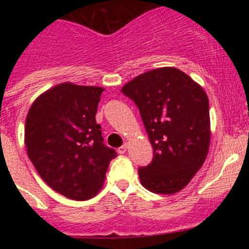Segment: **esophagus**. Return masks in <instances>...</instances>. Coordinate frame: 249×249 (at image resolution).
<instances>
[{
    "label": "esophagus",
    "mask_w": 249,
    "mask_h": 249,
    "mask_svg": "<svg viewBox=\"0 0 249 249\" xmlns=\"http://www.w3.org/2000/svg\"><path fill=\"white\" fill-rule=\"evenodd\" d=\"M126 149H127V144H124L122 145V147L118 148V153H119V154H124V153L126 152Z\"/></svg>",
    "instance_id": "1"
}]
</instances>
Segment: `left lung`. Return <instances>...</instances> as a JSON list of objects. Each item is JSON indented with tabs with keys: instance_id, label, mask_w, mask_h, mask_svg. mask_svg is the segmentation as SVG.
Returning a JSON list of instances; mask_svg holds the SVG:
<instances>
[{
	"instance_id": "left-lung-1",
	"label": "left lung",
	"mask_w": 249,
	"mask_h": 249,
	"mask_svg": "<svg viewBox=\"0 0 249 249\" xmlns=\"http://www.w3.org/2000/svg\"><path fill=\"white\" fill-rule=\"evenodd\" d=\"M139 107L154 150L140 167L141 184L157 194L182 190L200 170L211 141L208 97L200 84L175 67L140 74L122 88Z\"/></svg>"
}]
</instances>
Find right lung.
<instances>
[{
    "label": "right lung",
    "instance_id": "1",
    "mask_svg": "<svg viewBox=\"0 0 249 249\" xmlns=\"http://www.w3.org/2000/svg\"><path fill=\"white\" fill-rule=\"evenodd\" d=\"M104 88L61 83L39 95L25 123L27 155L42 179L59 194L78 201L104 187L110 160L95 115Z\"/></svg>",
    "mask_w": 249,
    "mask_h": 249
}]
</instances>
